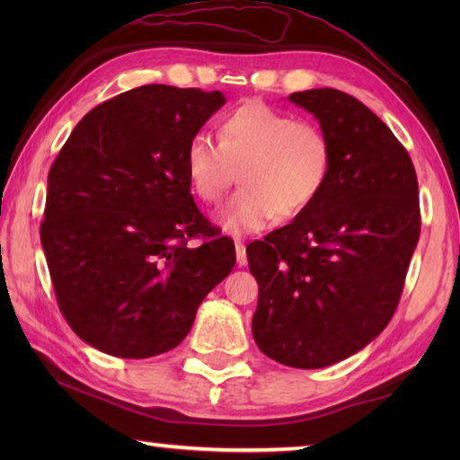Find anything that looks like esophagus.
Segmentation results:
<instances>
[{
  "mask_svg": "<svg viewBox=\"0 0 460 460\" xmlns=\"http://www.w3.org/2000/svg\"><path fill=\"white\" fill-rule=\"evenodd\" d=\"M235 253H237V266L243 268L247 266V253H245V245L241 241H235Z\"/></svg>",
  "mask_w": 460,
  "mask_h": 460,
  "instance_id": "1",
  "label": "esophagus"
}]
</instances>
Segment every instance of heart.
Returning <instances> with one entry per match:
<instances>
[{"instance_id": "obj_1", "label": "heart", "mask_w": 460, "mask_h": 460, "mask_svg": "<svg viewBox=\"0 0 460 460\" xmlns=\"http://www.w3.org/2000/svg\"><path fill=\"white\" fill-rule=\"evenodd\" d=\"M332 162L331 137L321 126L260 101L223 115L219 144L197 134L184 154L190 190L207 205L225 197L239 170L243 189L219 215V225L231 235L263 231L278 215H305L329 184Z\"/></svg>"}]
</instances>
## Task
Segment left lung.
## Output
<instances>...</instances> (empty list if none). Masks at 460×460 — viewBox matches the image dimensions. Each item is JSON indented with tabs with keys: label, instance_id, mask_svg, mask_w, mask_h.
<instances>
[{
	"label": "left lung",
	"instance_id": "1",
	"mask_svg": "<svg viewBox=\"0 0 460 460\" xmlns=\"http://www.w3.org/2000/svg\"><path fill=\"white\" fill-rule=\"evenodd\" d=\"M332 144V174L305 215L247 245L258 279L253 339L288 367L347 359L385 329L420 237L410 154L369 107L337 89L292 93Z\"/></svg>",
	"mask_w": 460,
	"mask_h": 460
}]
</instances>
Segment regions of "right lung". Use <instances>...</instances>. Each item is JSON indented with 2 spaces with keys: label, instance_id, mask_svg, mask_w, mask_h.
<instances>
[{
  "label": "right lung",
  "instance_id": "obj_1",
  "mask_svg": "<svg viewBox=\"0 0 460 460\" xmlns=\"http://www.w3.org/2000/svg\"><path fill=\"white\" fill-rule=\"evenodd\" d=\"M223 103L221 91H126L91 109L50 166L40 239L54 294L99 351L146 359L181 345L235 266V245L213 235L184 168L190 137Z\"/></svg>",
  "mask_w": 460,
  "mask_h": 460
}]
</instances>
